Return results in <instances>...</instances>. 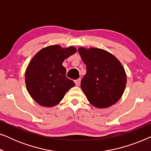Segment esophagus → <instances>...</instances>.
<instances>
[{
  "mask_svg": "<svg viewBox=\"0 0 151 151\" xmlns=\"http://www.w3.org/2000/svg\"><path fill=\"white\" fill-rule=\"evenodd\" d=\"M80 81H81V79H80V78H78V79L76 80H75V83H76V85H77V86L79 85L80 83Z\"/></svg>",
  "mask_w": 151,
  "mask_h": 151,
  "instance_id": "obj_1",
  "label": "esophagus"
}]
</instances>
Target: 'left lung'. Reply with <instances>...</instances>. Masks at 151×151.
Segmentation results:
<instances>
[{
  "label": "left lung",
  "mask_w": 151,
  "mask_h": 151,
  "mask_svg": "<svg viewBox=\"0 0 151 151\" xmlns=\"http://www.w3.org/2000/svg\"><path fill=\"white\" fill-rule=\"evenodd\" d=\"M78 52L86 66L80 86L88 102L99 109L115 104L127 84V74L120 62L104 49L80 47Z\"/></svg>",
  "instance_id": "1"
}]
</instances>
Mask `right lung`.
<instances>
[{"instance_id":"right-lung-1","label":"right lung","mask_w":151,"mask_h":151,"mask_svg":"<svg viewBox=\"0 0 151 151\" xmlns=\"http://www.w3.org/2000/svg\"><path fill=\"white\" fill-rule=\"evenodd\" d=\"M76 51L73 47L63 48L58 45H51L39 51L29 63L25 71L27 89L38 104L55 106L75 86L66 76L63 63Z\"/></svg>"}]
</instances>
